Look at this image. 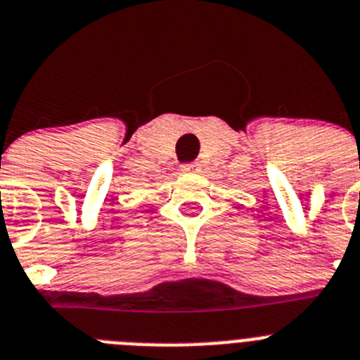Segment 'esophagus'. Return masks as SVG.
<instances>
[{
	"instance_id": "esophagus-1",
	"label": "esophagus",
	"mask_w": 360,
	"mask_h": 360,
	"mask_svg": "<svg viewBox=\"0 0 360 360\" xmlns=\"http://www.w3.org/2000/svg\"><path fill=\"white\" fill-rule=\"evenodd\" d=\"M201 170L199 162H188V165H181V172L183 174H198Z\"/></svg>"
}]
</instances>
